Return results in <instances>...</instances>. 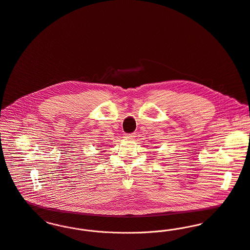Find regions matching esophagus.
I'll use <instances>...</instances> for the list:
<instances>
[{
	"instance_id": "34e87169",
	"label": "esophagus",
	"mask_w": 250,
	"mask_h": 250,
	"mask_svg": "<svg viewBox=\"0 0 250 250\" xmlns=\"http://www.w3.org/2000/svg\"><path fill=\"white\" fill-rule=\"evenodd\" d=\"M135 137V133H129V134H125V138L126 139V140H133Z\"/></svg>"
}]
</instances>
